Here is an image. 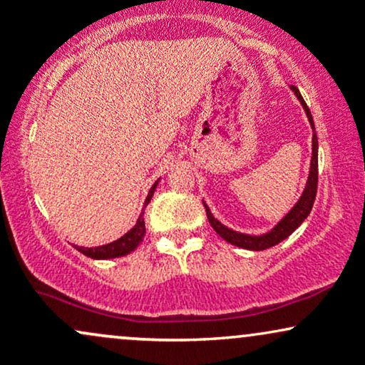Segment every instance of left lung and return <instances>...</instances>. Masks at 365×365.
Segmentation results:
<instances>
[{
  "instance_id": "left-lung-1",
  "label": "left lung",
  "mask_w": 365,
  "mask_h": 365,
  "mask_svg": "<svg viewBox=\"0 0 365 365\" xmlns=\"http://www.w3.org/2000/svg\"><path fill=\"white\" fill-rule=\"evenodd\" d=\"M290 89L293 91V94L297 96V99H299L300 104H302L305 115H307L309 123H311V128L314 132L312 133L311 168H309V177H307V182H305L304 192H302V195H300V199L297 200L295 204H293V207L290 209V211H288L287 215H284L282 220H279L278 223H276L273 228L269 230V232L261 233V235H249V233H242V232H237V230L228 228V226L221 223L217 217H215V215L211 212V209H209L207 204L202 200L204 207H206V212H207L209 223H211L212 228L216 230L217 235L223 238V240L228 242V244L242 247V249L257 250V252H259V250H266V249H269V247L278 245L279 242L284 240V238L290 237L292 233L295 232V230L304 223L305 217L311 215V211H312L314 199H316V192H317V135H316V127H314L312 115H311V111H309L307 104H305L302 94H300V91L297 89L295 86H290Z\"/></svg>"
}]
</instances>
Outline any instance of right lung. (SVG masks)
Wrapping results in <instances>:
<instances>
[{
	"label": "right lung",
	"instance_id": "obj_1",
	"mask_svg": "<svg viewBox=\"0 0 365 365\" xmlns=\"http://www.w3.org/2000/svg\"><path fill=\"white\" fill-rule=\"evenodd\" d=\"M159 180H161V178H158L156 182H154V185L150 187L149 194H148V197H145L144 209L150 202V199H153V195H154V192H156V187H158ZM144 209H142V212L139 215V217H137V223L133 225V228L128 230V232L125 233L123 237H120L118 240L110 242V244H104V245H98V247H78V245H75V249H77L78 252H82L83 255H87V257L98 259V261H101V259L123 257V255L133 252V250H135L137 247H139V244L142 242V238H144V235H145Z\"/></svg>",
	"mask_w": 365,
	"mask_h": 365
}]
</instances>
